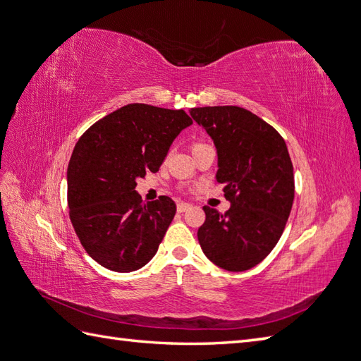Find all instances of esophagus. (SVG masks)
Instances as JSON below:
<instances>
[{"label":"esophagus","instance_id":"34e87169","mask_svg":"<svg viewBox=\"0 0 361 361\" xmlns=\"http://www.w3.org/2000/svg\"><path fill=\"white\" fill-rule=\"evenodd\" d=\"M188 209H190V204H188V203H183V201H180V203L177 204V211L180 212V214H183V212H186Z\"/></svg>","mask_w":361,"mask_h":361}]
</instances>
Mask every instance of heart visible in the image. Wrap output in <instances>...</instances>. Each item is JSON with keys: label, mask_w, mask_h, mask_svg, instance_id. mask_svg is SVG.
<instances>
[{"label": "heart", "mask_w": 361, "mask_h": 361, "mask_svg": "<svg viewBox=\"0 0 361 361\" xmlns=\"http://www.w3.org/2000/svg\"><path fill=\"white\" fill-rule=\"evenodd\" d=\"M195 146H197V145H195Z\"/></svg>", "instance_id": "obj_1"}]
</instances>
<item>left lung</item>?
I'll list each match as a JSON object with an SVG mask.
<instances>
[{
  "label": "left lung",
  "instance_id": "1",
  "mask_svg": "<svg viewBox=\"0 0 361 361\" xmlns=\"http://www.w3.org/2000/svg\"><path fill=\"white\" fill-rule=\"evenodd\" d=\"M212 138L231 209L224 215L204 206L198 229L204 255L221 269L257 266L279 243L294 203V167L286 142L271 124L238 106L190 109Z\"/></svg>",
  "mask_w": 361,
  "mask_h": 361
}]
</instances>
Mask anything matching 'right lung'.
<instances>
[{"label":"right lung","mask_w":361,"mask_h":361,"mask_svg":"<svg viewBox=\"0 0 361 361\" xmlns=\"http://www.w3.org/2000/svg\"><path fill=\"white\" fill-rule=\"evenodd\" d=\"M192 124L180 109L133 103L82 133L67 167L73 229L89 257L114 272L147 264L177 212L175 201L141 200L137 178L157 172L178 133Z\"/></svg>","instance_id":"right-lung-1"}]
</instances>
